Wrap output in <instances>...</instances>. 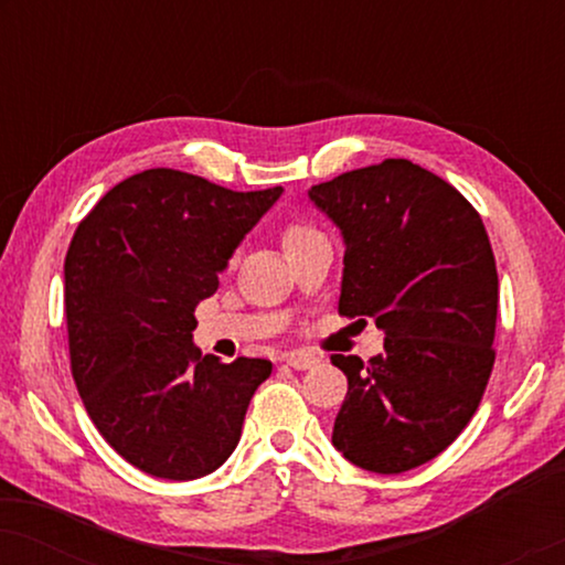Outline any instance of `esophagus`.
I'll use <instances>...</instances> for the list:
<instances>
[{"instance_id": "esophagus-1", "label": "esophagus", "mask_w": 565, "mask_h": 565, "mask_svg": "<svg viewBox=\"0 0 565 565\" xmlns=\"http://www.w3.org/2000/svg\"><path fill=\"white\" fill-rule=\"evenodd\" d=\"M285 362H288V365L296 367V370H308V367H313L316 362H319V358H316V354H311V352H306V350H292V352L285 354Z\"/></svg>"}]
</instances>
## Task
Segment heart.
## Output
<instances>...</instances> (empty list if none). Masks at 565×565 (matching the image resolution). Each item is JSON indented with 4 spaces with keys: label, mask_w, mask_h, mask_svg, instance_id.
I'll use <instances>...</instances> for the list:
<instances>
[{
    "label": "heart",
    "mask_w": 565,
    "mask_h": 565,
    "mask_svg": "<svg viewBox=\"0 0 565 565\" xmlns=\"http://www.w3.org/2000/svg\"><path fill=\"white\" fill-rule=\"evenodd\" d=\"M313 234H316L313 228L300 226V223H296V226H290V228L285 231V234H282V244H285V246H290V244H296V242H303V238L313 236Z\"/></svg>",
    "instance_id": "obj_1"
}]
</instances>
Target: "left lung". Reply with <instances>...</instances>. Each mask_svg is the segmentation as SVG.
I'll list each match as a JSON object with an SVG mask.
<instances>
[{
  "label": "left lung",
  "mask_w": 565,
  "mask_h": 565,
  "mask_svg": "<svg viewBox=\"0 0 565 565\" xmlns=\"http://www.w3.org/2000/svg\"><path fill=\"white\" fill-rule=\"evenodd\" d=\"M344 242L339 313L375 319L383 352L331 354L347 375L331 443L370 473L437 458L476 414L493 367L499 277L481 215L408 159L308 190Z\"/></svg>",
  "instance_id": "obj_1"
}]
</instances>
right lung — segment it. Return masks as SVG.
Wrapping results in <instances>:
<instances>
[{"mask_svg":"<svg viewBox=\"0 0 565 565\" xmlns=\"http://www.w3.org/2000/svg\"><path fill=\"white\" fill-rule=\"evenodd\" d=\"M280 195L146 169L76 226L64 262L72 375L99 435L143 473L192 481L236 450L273 362L203 358L195 306Z\"/></svg>","mask_w":565,"mask_h":565,"instance_id":"right-lung-1","label":"right lung"}]
</instances>
